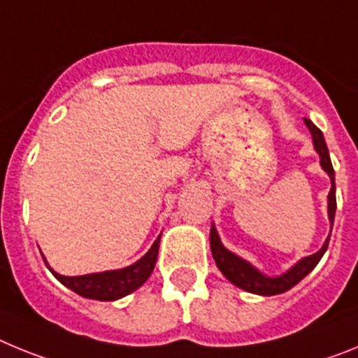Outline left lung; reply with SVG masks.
Wrapping results in <instances>:
<instances>
[{
	"label": "left lung",
	"instance_id": "8db88e82",
	"mask_svg": "<svg viewBox=\"0 0 358 358\" xmlns=\"http://www.w3.org/2000/svg\"><path fill=\"white\" fill-rule=\"evenodd\" d=\"M305 123L306 127L310 129V132H312L315 150H317L319 156H321V166L324 169V172H328V176H330L331 179V189L330 194H328V217H330V222L331 226H334L335 208H337V201H335V172L334 166H331L330 154H328L327 141H324V136H322V132L315 127L314 123L306 118ZM328 242H330V238L324 242V245H322L315 255L303 258L299 264L294 265L289 273H285L283 276L267 278L262 273H258L251 264H248L245 260H242V258H238L236 255L227 251L222 245V242H220V238H218L215 227H211L210 236L211 252H213L215 264L220 268V273H222L233 285L248 290V292L262 294V296H276V294L287 292V290L292 289L294 285H297V283H299V281L319 264V260L322 258L324 251L328 249Z\"/></svg>",
	"mask_w": 358,
	"mask_h": 358
}]
</instances>
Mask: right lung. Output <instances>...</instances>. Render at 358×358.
<instances>
[{"label":"right lung","mask_w":358,"mask_h":358,"mask_svg":"<svg viewBox=\"0 0 358 358\" xmlns=\"http://www.w3.org/2000/svg\"><path fill=\"white\" fill-rule=\"evenodd\" d=\"M159 238L161 236H157L150 251L141 260H138L131 267L120 268V271L85 274V276H62V274H57L50 267L48 268L53 273V276L61 281L62 285L71 289L73 292H77L78 296L98 299V301H115V299H120V297L134 292L138 287H141L148 280V276H150L154 267H156L157 252H159Z\"/></svg>","instance_id":"add662e5"}]
</instances>
